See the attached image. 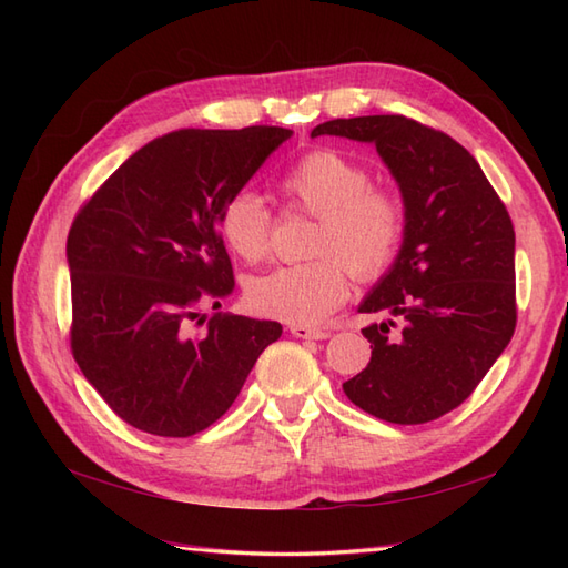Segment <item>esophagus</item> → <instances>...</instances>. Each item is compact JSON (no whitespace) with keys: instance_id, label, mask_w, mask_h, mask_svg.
<instances>
[{"instance_id":"1","label":"esophagus","mask_w":568,"mask_h":568,"mask_svg":"<svg viewBox=\"0 0 568 568\" xmlns=\"http://www.w3.org/2000/svg\"><path fill=\"white\" fill-rule=\"evenodd\" d=\"M291 334L297 339H327L329 332L320 327H307V324H291Z\"/></svg>"}]
</instances>
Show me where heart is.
I'll use <instances>...</instances> for the list:
<instances>
[{"label": "heart", "instance_id": "heart-1", "mask_svg": "<svg viewBox=\"0 0 568 568\" xmlns=\"http://www.w3.org/2000/svg\"><path fill=\"white\" fill-rule=\"evenodd\" d=\"M277 192L287 207L317 220L307 244L315 258L251 277L246 303L265 317L320 324L344 303L348 271L356 281H373L390 268L405 239V204L390 187L371 185L366 165L324 146L287 165ZM216 226L236 258L256 263L268 253L273 216L256 192H234Z\"/></svg>", "mask_w": 568, "mask_h": 568}]
</instances>
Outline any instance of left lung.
Here are the masks:
<instances>
[{
	"label": "left lung",
	"instance_id": "8db88e82",
	"mask_svg": "<svg viewBox=\"0 0 568 568\" xmlns=\"http://www.w3.org/2000/svg\"><path fill=\"white\" fill-rule=\"evenodd\" d=\"M376 143L405 200L395 265L358 312L371 324L368 366L348 400L393 425H425L462 405L510 344L517 324L515 229L498 192L462 143L403 114L332 119L312 136Z\"/></svg>",
	"mask_w": 568,
	"mask_h": 568
}]
</instances>
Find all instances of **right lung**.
Instances as JSON below:
<instances>
[{"mask_svg": "<svg viewBox=\"0 0 568 568\" xmlns=\"http://www.w3.org/2000/svg\"><path fill=\"white\" fill-rule=\"evenodd\" d=\"M291 129H180L153 139L84 200L68 234L70 352L116 417L155 437L220 419L277 322L214 312L234 291L222 204Z\"/></svg>", "mask_w": 568, "mask_h": 568, "instance_id": "1", "label": "right lung"}]
</instances>
